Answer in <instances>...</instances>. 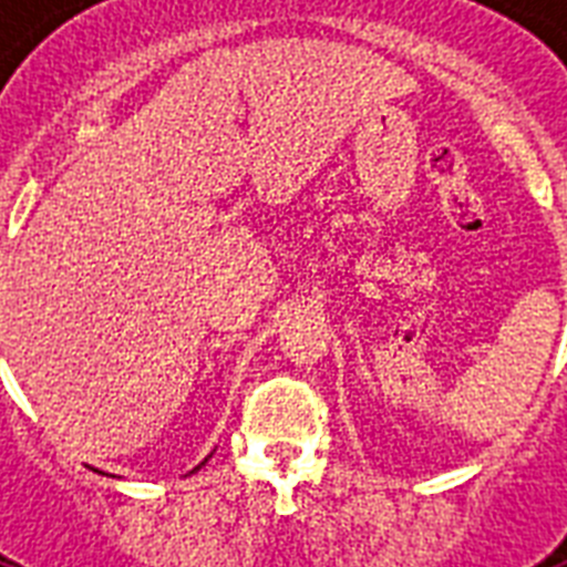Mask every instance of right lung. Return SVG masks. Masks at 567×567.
Here are the masks:
<instances>
[{
    "instance_id": "right-lung-1",
    "label": "right lung",
    "mask_w": 567,
    "mask_h": 567,
    "mask_svg": "<svg viewBox=\"0 0 567 567\" xmlns=\"http://www.w3.org/2000/svg\"><path fill=\"white\" fill-rule=\"evenodd\" d=\"M205 462H208V458H205ZM205 462H203V465H205ZM203 465H199V467H203ZM199 467H194V471H199ZM194 471H190V474H194Z\"/></svg>"
}]
</instances>
